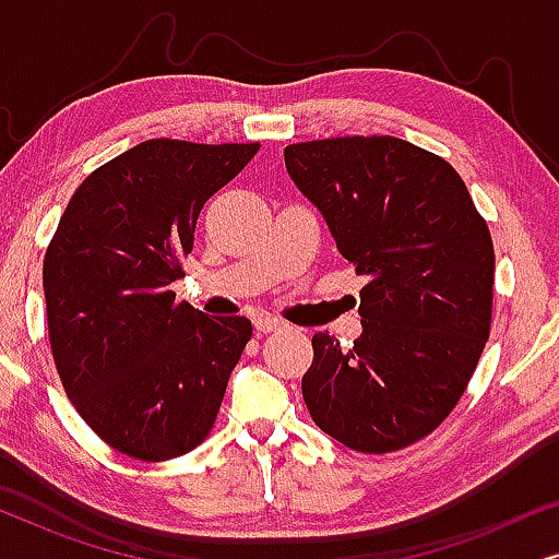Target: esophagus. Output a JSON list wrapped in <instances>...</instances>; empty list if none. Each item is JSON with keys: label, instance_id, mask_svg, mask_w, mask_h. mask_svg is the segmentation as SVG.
<instances>
[{"label": "esophagus", "instance_id": "34e87169", "mask_svg": "<svg viewBox=\"0 0 559 559\" xmlns=\"http://www.w3.org/2000/svg\"><path fill=\"white\" fill-rule=\"evenodd\" d=\"M254 328H257L259 333H277V331H282V328H287V325L282 323V320H277V318L257 316L254 318Z\"/></svg>", "mask_w": 559, "mask_h": 559}]
</instances>
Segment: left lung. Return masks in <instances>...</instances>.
<instances>
[{"label":"left lung","mask_w":559,"mask_h":559,"mask_svg":"<svg viewBox=\"0 0 559 559\" xmlns=\"http://www.w3.org/2000/svg\"><path fill=\"white\" fill-rule=\"evenodd\" d=\"M295 186L366 274L361 338L312 335V423L358 453H392L440 427L491 333L493 241L461 175L396 136L285 147Z\"/></svg>","instance_id":"1"}]
</instances>
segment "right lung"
<instances>
[{
    "label": "right lung",
    "mask_w": 559,
    "mask_h": 559,
    "mask_svg": "<svg viewBox=\"0 0 559 559\" xmlns=\"http://www.w3.org/2000/svg\"><path fill=\"white\" fill-rule=\"evenodd\" d=\"M259 142L147 140L81 182L43 262L50 348L91 430L136 461H170L209 438L247 318H209L170 285L198 213Z\"/></svg>",
    "instance_id": "obj_1"
}]
</instances>
